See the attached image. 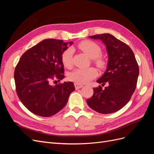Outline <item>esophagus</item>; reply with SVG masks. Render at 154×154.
<instances>
[{
    "label": "esophagus",
    "instance_id": "obj_1",
    "mask_svg": "<svg viewBox=\"0 0 154 154\" xmlns=\"http://www.w3.org/2000/svg\"><path fill=\"white\" fill-rule=\"evenodd\" d=\"M74 87H75V88L77 90V89H79V88H81L82 87H83V85L82 84H80V83H74Z\"/></svg>",
    "mask_w": 154,
    "mask_h": 154
}]
</instances>
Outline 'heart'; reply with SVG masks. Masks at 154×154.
I'll return each instance as SVG.
<instances>
[{
    "label": "heart",
    "mask_w": 154,
    "mask_h": 154,
    "mask_svg": "<svg viewBox=\"0 0 154 154\" xmlns=\"http://www.w3.org/2000/svg\"><path fill=\"white\" fill-rule=\"evenodd\" d=\"M78 48L85 53L88 57L94 59L95 63L100 68H103L105 66L104 60L100 57L101 55V49L100 46L94 42L90 40L82 41L78 44ZM73 50L72 48H68L62 54V62L63 66L69 68L72 65V58ZM97 75L96 69L89 67L87 69H76L69 74V79L71 81L77 83H87Z\"/></svg>",
    "instance_id": "heart-1"
}]
</instances>
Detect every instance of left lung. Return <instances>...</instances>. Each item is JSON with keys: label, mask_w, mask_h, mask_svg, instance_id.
<instances>
[{"label": "left lung", "mask_w": 154, "mask_h": 154, "mask_svg": "<svg viewBox=\"0 0 154 154\" xmlns=\"http://www.w3.org/2000/svg\"><path fill=\"white\" fill-rule=\"evenodd\" d=\"M103 42L108 54L105 73L96 82L103 86L93 88L94 94L87 100L89 107L101 114L117 112L127 105L136 89L139 67L128 45L108 33L88 36Z\"/></svg>", "instance_id": "obj_1"}]
</instances>
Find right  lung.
<instances>
[{
	"label": "right lung",
	"mask_w": 154,
	"mask_h": 154,
	"mask_svg": "<svg viewBox=\"0 0 154 154\" xmlns=\"http://www.w3.org/2000/svg\"><path fill=\"white\" fill-rule=\"evenodd\" d=\"M72 42L45 39L22 54L16 66V91L22 104L32 113L50 117L66 105L75 90L72 82L51 85L54 78H64L62 54Z\"/></svg>",
	"instance_id": "1"
}]
</instances>
